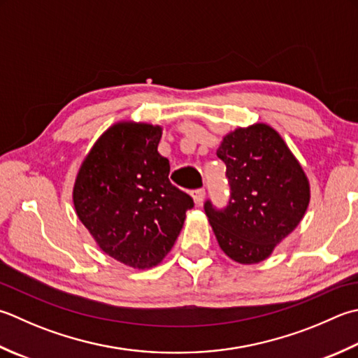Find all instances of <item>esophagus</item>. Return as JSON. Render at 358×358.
<instances>
[{"mask_svg":"<svg viewBox=\"0 0 358 358\" xmlns=\"http://www.w3.org/2000/svg\"><path fill=\"white\" fill-rule=\"evenodd\" d=\"M205 195H206L205 189H195V191L192 192V199L195 201V205L200 206L201 203H203V200H205Z\"/></svg>","mask_w":358,"mask_h":358,"instance_id":"esophagus-1","label":"esophagus"}]
</instances>
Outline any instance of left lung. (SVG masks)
<instances>
[{
	"mask_svg": "<svg viewBox=\"0 0 358 358\" xmlns=\"http://www.w3.org/2000/svg\"><path fill=\"white\" fill-rule=\"evenodd\" d=\"M217 157L227 164L231 197L222 211L205 203L215 239L234 262H262L303 220L309 178L282 136L264 122L227 133Z\"/></svg>",
	"mask_w": 358,
	"mask_h": 358,
	"instance_id": "left-lung-1",
	"label": "left lung"
}]
</instances>
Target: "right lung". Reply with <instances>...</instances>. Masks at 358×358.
Segmentation results:
<instances>
[{
	"label": "right lung",
	"mask_w": 358,
	"mask_h": 358,
	"mask_svg": "<svg viewBox=\"0 0 358 358\" xmlns=\"http://www.w3.org/2000/svg\"><path fill=\"white\" fill-rule=\"evenodd\" d=\"M161 135V125L113 124L83 158L73 187L76 214L97 247L138 270L163 262L194 206L169 181Z\"/></svg>",
	"instance_id": "right-lung-1"
}]
</instances>
